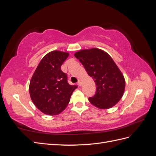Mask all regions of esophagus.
I'll use <instances>...</instances> for the list:
<instances>
[{
	"instance_id": "34e87169",
	"label": "esophagus",
	"mask_w": 156,
	"mask_h": 156,
	"mask_svg": "<svg viewBox=\"0 0 156 156\" xmlns=\"http://www.w3.org/2000/svg\"><path fill=\"white\" fill-rule=\"evenodd\" d=\"M81 83H82V81H81V80H79V81H78V85H79V87L81 86Z\"/></svg>"
}]
</instances>
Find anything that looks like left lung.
I'll use <instances>...</instances> for the list:
<instances>
[{
  "label": "left lung",
  "instance_id": "1",
  "mask_svg": "<svg viewBox=\"0 0 156 156\" xmlns=\"http://www.w3.org/2000/svg\"><path fill=\"white\" fill-rule=\"evenodd\" d=\"M74 55L96 84V92L89 101L101 109L115 106L124 95L126 81L111 56L98 48L80 50Z\"/></svg>",
  "mask_w": 156,
  "mask_h": 156
}]
</instances>
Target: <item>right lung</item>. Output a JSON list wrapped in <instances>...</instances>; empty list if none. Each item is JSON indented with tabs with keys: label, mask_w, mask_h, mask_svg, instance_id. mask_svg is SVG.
Here are the masks:
<instances>
[{
	"label": "right lung",
	"mask_w": 156,
	"mask_h": 156,
	"mask_svg": "<svg viewBox=\"0 0 156 156\" xmlns=\"http://www.w3.org/2000/svg\"><path fill=\"white\" fill-rule=\"evenodd\" d=\"M69 55L60 51L49 52L41 60L32 75L30 96L34 105L45 115L53 116L62 112L77 88L69 84L67 75L61 70Z\"/></svg>",
	"instance_id": "add662e5"
}]
</instances>
